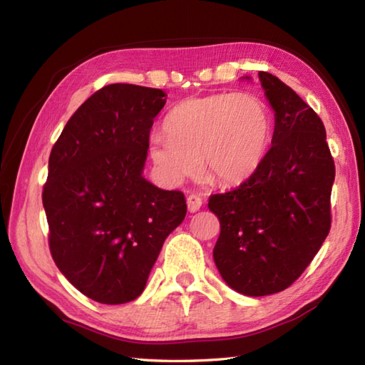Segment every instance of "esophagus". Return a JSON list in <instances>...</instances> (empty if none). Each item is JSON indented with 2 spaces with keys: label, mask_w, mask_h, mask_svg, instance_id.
Wrapping results in <instances>:
<instances>
[{
  "label": "esophagus",
  "mask_w": 365,
  "mask_h": 365,
  "mask_svg": "<svg viewBox=\"0 0 365 365\" xmlns=\"http://www.w3.org/2000/svg\"><path fill=\"white\" fill-rule=\"evenodd\" d=\"M187 204H188V210L191 213H195L199 210L200 207H202L204 202H202V197H200L199 195H190L187 199Z\"/></svg>",
  "instance_id": "34e87169"
}]
</instances>
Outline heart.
I'll return each instance as SVG.
<instances>
[{
    "label": "heart",
    "instance_id": "b5f03b06",
    "mask_svg": "<svg viewBox=\"0 0 365 365\" xmlns=\"http://www.w3.org/2000/svg\"><path fill=\"white\" fill-rule=\"evenodd\" d=\"M271 128L269 110L254 96L191 97L166 115V135L150 138V157L174 182L196 175L202 158L208 180L237 185L262 165Z\"/></svg>",
    "mask_w": 365,
    "mask_h": 365
}]
</instances>
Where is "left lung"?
I'll list each match as a JSON object with an SVG mask.
<instances>
[{"label":"left lung","instance_id":"obj_1","mask_svg":"<svg viewBox=\"0 0 365 365\" xmlns=\"http://www.w3.org/2000/svg\"><path fill=\"white\" fill-rule=\"evenodd\" d=\"M259 80L274 111L271 149L240 187L208 199L221 224L216 268L246 297L282 292L309 267L329 234L336 177L319 114L277 76Z\"/></svg>","mask_w":365,"mask_h":365}]
</instances>
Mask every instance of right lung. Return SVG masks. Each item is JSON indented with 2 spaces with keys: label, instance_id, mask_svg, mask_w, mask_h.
<instances>
[{
  "label": "right lung",
  "instance_id": "1",
  "mask_svg": "<svg viewBox=\"0 0 365 365\" xmlns=\"http://www.w3.org/2000/svg\"><path fill=\"white\" fill-rule=\"evenodd\" d=\"M161 89L108 84L54 143L42 202L51 257L75 289L102 304L143 293L166 237L187 215L182 191L143 177Z\"/></svg>",
  "mask_w": 365,
  "mask_h": 365
}]
</instances>
